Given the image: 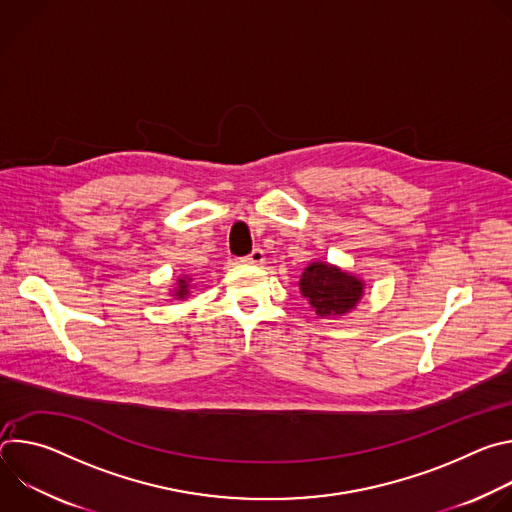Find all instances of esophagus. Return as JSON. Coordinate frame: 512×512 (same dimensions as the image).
<instances>
[{
	"label": "esophagus",
	"instance_id": "obj_1",
	"mask_svg": "<svg viewBox=\"0 0 512 512\" xmlns=\"http://www.w3.org/2000/svg\"><path fill=\"white\" fill-rule=\"evenodd\" d=\"M245 263H249V265H261L263 261H265V253H263V249H253L245 259H243Z\"/></svg>",
	"mask_w": 512,
	"mask_h": 512
}]
</instances>
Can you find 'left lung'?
<instances>
[{
  "mask_svg": "<svg viewBox=\"0 0 512 512\" xmlns=\"http://www.w3.org/2000/svg\"><path fill=\"white\" fill-rule=\"evenodd\" d=\"M300 291L318 316H344L360 302L364 283L336 265L314 261L302 273Z\"/></svg>",
  "mask_w": 512,
  "mask_h": 512,
  "instance_id": "1",
  "label": "left lung"
}]
</instances>
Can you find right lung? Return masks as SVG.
Here are the masks:
<instances>
[{"label": "right lung", "instance_id": "add662e5", "mask_svg": "<svg viewBox=\"0 0 512 512\" xmlns=\"http://www.w3.org/2000/svg\"><path fill=\"white\" fill-rule=\"evenodd\" d=\"M188 281H190L188 277H180L178 279V287L174 289V294H172L176 300H184L190 294V283Z\"/></svg>", "mask_w": 512, "mask_h": 512}]
</instances>
